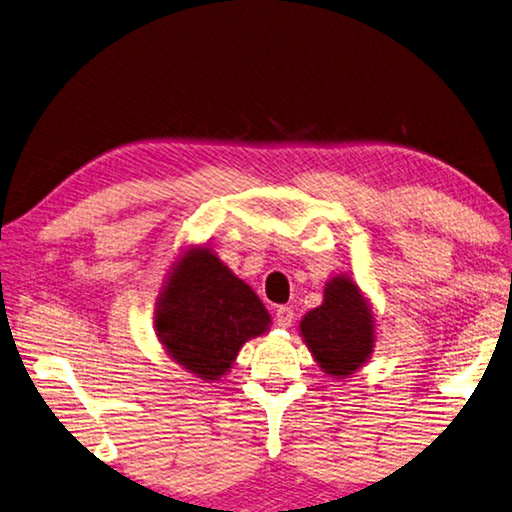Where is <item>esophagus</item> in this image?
<instances>
[{
  "mask_svg": "<svg viewBox=\"0 0 512 512\" xmlns=\"http://www.w3.org/2000/svg\"><path fill=\"white\" fill-rule=\"evenodd\" d=\"M275 325L282 329H289L293 325V309L291 307H280L275 311Z\"/></svg>",
  "mask_w": 512,
  "mask_h": 512,
  "instance_id": "34e87169",
  "label": "esophagus"
}]
</instances>
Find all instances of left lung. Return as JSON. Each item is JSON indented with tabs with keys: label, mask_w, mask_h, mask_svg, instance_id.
<instances>
[{
	"label": "left lung",
	"mask_w": 512,
	"mask_h": 512,
	"mask_svg": "<svg viewBox=\"0 0 512 512\" xmlns=\"http://www.w3.org/2000/svg\"><path fill=\"white\" fill-rule=\"evenodd\" d=\"M300 336L327 377H352L375 352L377 320L370 298L348 273L329 277L323 302L300 320Z\"/></svg>",
	"instance_id": "obj_1"
}]
</instances>
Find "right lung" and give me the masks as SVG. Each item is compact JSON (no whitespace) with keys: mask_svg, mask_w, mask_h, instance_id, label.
Listing matches in <instances>:
<instances>
[{"mask_svg":"<svg viewBox=\"0 0 512 512\" xmlns=\"http://www.w3.org/2000/svg\"><path fill=\"white\" fill-rule=\"evenodd\" d=\"M153 327L171 361L196 379L219 381L244 343L268 332L271 314L210 246H185L162 284Z\"/></svg>","mask_w":512,"mask_h":512,"instance_id":"1","label":"right lung"}]
</instances>
